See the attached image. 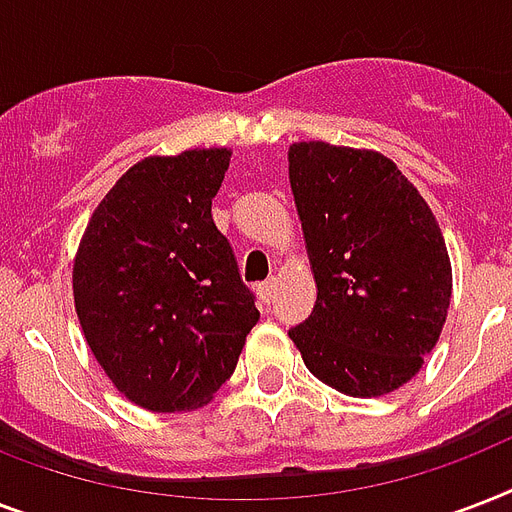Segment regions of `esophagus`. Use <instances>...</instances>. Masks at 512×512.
<instances>
[{
    "label": "esophagus",
    "instance_id": "34e87169",
    "mask_svg": "<svg viewBox=\"0 0 512 512\" xmlns=\"http://www.w3.org/2000/svg\"><path fill=\"white\" fill-rule=\"evenodd\" d=\"M276 289H279V279H268L257 287V295H260V300H263L265 305H271L273 297H276Z\"/></svg>",
    "mask_w": 512,
    "mask_h": 512
}]
</instances>
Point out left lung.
I'll list each match as a JSON object with an SVG mask.
<instances>
[{"instance_id":"1","label":"left lung","mask_w":512,"mask_h":512,"mask_svg":"<svg viewBox=\"0 0 512 512\" xmlns=\"http://www.w3.org/2000/svg\"><path fill=\"white\" fill-rule=\"evenodd\" d=\"M287 156L316 279L313 313L289 337L329 388L393 393L436 348L452 303L436 215L380 151L300 140Z\"/></svg>"}]
</instances>
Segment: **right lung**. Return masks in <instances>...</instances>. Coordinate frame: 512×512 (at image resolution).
<instances>
[{
    "instance_id": "right-lung-1",
    "label": "right lung",
    "mask_w": 512,
    "mask_h": 512,
    "mask_svg": "<svg viewBox=\"0 0 512 512\" xmlns=\"http://www.w3.org/2000/svg\"><path fill=\"white\" fill-rule=\"evenodd\" d=\"M231 148L146 156L103 196L74 257V308L100 369L148 412L209 404L260 319L212 199Z\"/></svg>"
}]
</instances>
